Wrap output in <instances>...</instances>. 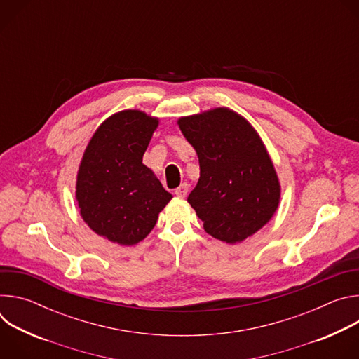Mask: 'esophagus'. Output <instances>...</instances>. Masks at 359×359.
I'll list each match as a JSON object with an SVG mask.
<instances>
[{"instance_id": "esophagus-1", "label": "esophagus", "mask_w": 359, "mask_h": 359, "mask_svg": "<svg viewBox=\"0 0 359 359\" xmlns=\"http://www.w3.org/2000/svg\"><path fill=\"white\" fill-rule=\"evenodd\" d=\"M187 191H189V184H187V183H182V184L175 190V194L179 196V197H186V196H187Z\"/></svg>"}]
</instances>
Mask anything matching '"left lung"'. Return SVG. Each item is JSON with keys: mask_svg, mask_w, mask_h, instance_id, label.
I'll return each mask as SVG.
<instances>
[{"mask_svg": "<svg viewBox=\"0 0 359 359\" xmlns=\"http://www.w3.org/2000/svg\"><path fill=\"white\" fill-rule=\"evenodd\" d=\"M177 123L198 158L200 179L187 201L206 233L236 244L259 231L276 213L281 189L257 132L227 108Z\"/></svg>", "mask_w": 359, "mask_h": 359, "instance_id": "1", "label": "left lung"}]
</instances>
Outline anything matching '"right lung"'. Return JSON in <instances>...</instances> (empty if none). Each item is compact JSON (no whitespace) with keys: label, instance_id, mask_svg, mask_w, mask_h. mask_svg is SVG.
Returning a JSON list of instances; mask_svg holds the SVG:
<instances>
[{"label":"right lung","instance_id":"obj_1","mask_svg":"<svg viewBox=\"0 0 359 359\" xmlns=\"http://www.w3.org/2000/svg\"><path fill=\"white\" fill-rule=\"evenodd\" d=\"M159 121L122 111L102 123L88 143L76 177L85 223L109 241L143 240L173 197L142 161Z\"/></svg>","mask_w":359,"mask_h":359}]
</instances>
